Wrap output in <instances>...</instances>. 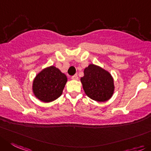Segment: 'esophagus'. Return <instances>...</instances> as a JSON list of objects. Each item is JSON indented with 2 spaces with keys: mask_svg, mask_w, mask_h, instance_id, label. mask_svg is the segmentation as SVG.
I'll list each match as a JSON object with an SVG mask.
<instances>
[{
  "mask_svg": "<svg viewBox=\"0 0 151 151\" xmlns=\"http://www.w3.org/2000/svg\"><path fill=\"white\" fill-rule=\"evenodd\" d=\"M71 79H72V80H78V76H77V75L72 76V77H71Z\"/></svg>",
  "mask_w": 151,
  "mask_h": 151,
  "instance_id": "1",
  "label": "esophagus"
}]
</instances>
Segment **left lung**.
Returning a JSON list of instances; mask_svg holds the SVG:
<instances>
[{
    "mask_svg": "<svg viewBox=\"0 0 151 151\" xmlns=\"http://www.w3.org/2000/svg\"><path fill=\"white\" fill-rule=\"evenodd\" d=\"M80 81L86 95L94 101L104 102L113 95V78L109 72L100 66L90 64L84 69V76Z\"/></svg>",
    "mask_w": 151,
    "mask_h": 151,
    "instance_id": "8db88e82",
    "label": "left lung"
}]
</instances>
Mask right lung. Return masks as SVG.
<instances>
[{"instance_id": "right-lung-1", "label": "right lung", "mask_w": 151, "mask_h": 151, "mask_svg": "<svg viewBox=\"0 0 151 151\" xmlns=\"http://www.w3.org/2000/svg\"><path fill=\"white\" fill-rule=\"evenodd\" d=\"M67 82V77L55 66L43 69L35 77L33 91L41 101L51 102L61 96Z\"/></svg>"}]
</instances>
